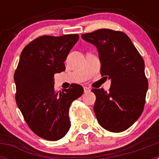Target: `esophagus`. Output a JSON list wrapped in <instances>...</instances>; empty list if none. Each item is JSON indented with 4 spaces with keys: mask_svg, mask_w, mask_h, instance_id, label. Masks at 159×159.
<instances>
[{
    "mask_svg": "<svg viewBox=\"0 0 159 159\" xmlns=\"http://www.w3.org/2000/svg\"><path fill=\"white\" fill-rule=\"evenodd\" d=\"M84 93H88V92H91V89L88 87H84Z\"/></svg>",
    "mask_w": 159,
    "mask_h": 159,
    "instance_id": "1",
    "label": "esophagus"
}]
</instances>
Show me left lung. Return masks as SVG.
I'll return each instance as SVG.
<instances>
[{
  "label": "left lung",
  "instance_id": "1",
  "mask_svg": "<svg viewBox=\"0 0 159 159\" xmlns=\"http://www.w3.org/2000/svg\"><path fill=\"white\" fill-rule=\"evenodd\" d=\"M82 39L96 47L101 75L111 80L108 92L92 89L98 123L109 131H124L137 121L145 104L148 84L144 60L122 32L99 29L83 34Z\"/></svg>",
  "mask_w": 159,
  "mask_h": 159
}]
</instances>
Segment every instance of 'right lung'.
<instances>
[{
    "instance_id": "obj_1",
    "label": "right lung",
    "mask_w": 159,
    "mask_h": 159,
    "mask_svg": "<svg viewBox=\"0 0 159 159\" xmlns=\"http://www.w3.org/2000/svg\"><path fill=\"white\" fill-rule=\"evenodd\" d=\"M78 40L77 34L40 36L20 57L14 74L16 104L31 130L43 139L57 141L67 134L70 105L84 93L79 84L54 91V75L65 70L64 62Z\"/></svg>"
}]
</instances>
